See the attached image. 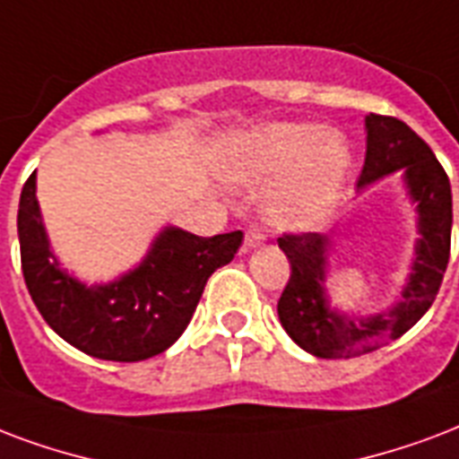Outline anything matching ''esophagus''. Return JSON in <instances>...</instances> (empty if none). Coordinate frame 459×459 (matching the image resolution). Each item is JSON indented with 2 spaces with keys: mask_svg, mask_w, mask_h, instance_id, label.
I'll return each instance as SVG.
<instances>
[{
  "mask_svg": "<svg viewBox=\"0 0 459 459\" xmlns=\"http://www.w3.org/2000/svg\"><path fill=\"white\" fill-rule=\"evenodd\" d=\"M264 245V236H262V230L257 229H250L245 233V240H243V250L245 253H250V250H257Z\"/></svg>",
  "mask_w": 459,
  "mask_h": 459,
  "instance_id": "1",
  "label": "esophagus"
}]
</instances>
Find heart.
<instances>
[{"label":"heart","instance_id":"b5f03b06","mask_svg":"<svg viewBox=\"0 0 459 459\" xmlns=\"http://www.w3.org/2000/svg\"><path fill=\"white\" fill-rule=\"evenodd\" d=\"M351 149L342 132L313 122H267L230 142L221 175L240 187H262L264 216L279 230L317 229L344 190Z\"/></svg>","mask_w":459,"mask_h":459}]
</instances>
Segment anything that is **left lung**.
I'll return each mask as SVG.
<instances>
[{"mask_svg": "<svg viewBox=\"0 0 459 459\" xmlns=\"http://www.w3.org/2000/svg\"><path fill=\"white\" fill-rule=\"evenodd\" d=\"M400 175L414 206L416 238L400 296L376 313H359L332 303L330 284L334 233L279 238L291 264L276 313L296 344L317 359H351L368 354L411 330L436 300L453 230V192L446 170L421 136L397 117L366 115V163L356 192L390 175Z\"/></svg>", "mask_w": 459, "mask_h": 459, "instance_id": "8db88e82", "label": "left lung"}]
</instances>
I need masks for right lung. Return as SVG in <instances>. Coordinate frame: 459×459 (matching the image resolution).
Returning a JSON list of instances; mask_svg holds the SVG:
<instances>
[{
  "instance_id": "1",
  "label": "right lung",
  "mask_w": 459,
  "mask_h": 459,
  "mask_svg": "<svg viewBox=\"0 0 459 459\" xmlns=\"http://www.w3.org/2000/svg\"><path fill=\"white\" fill-rule=\"evenodd\" d=\"M35 190L33 173L21 190L16 221L28 293L59 337L103 361H144L173 346L190 325L206 279L243 243L240 230L199 238L166 223L134 267L89 284L62 267L52 250Z\"/></svg>"
}]
</instances>
